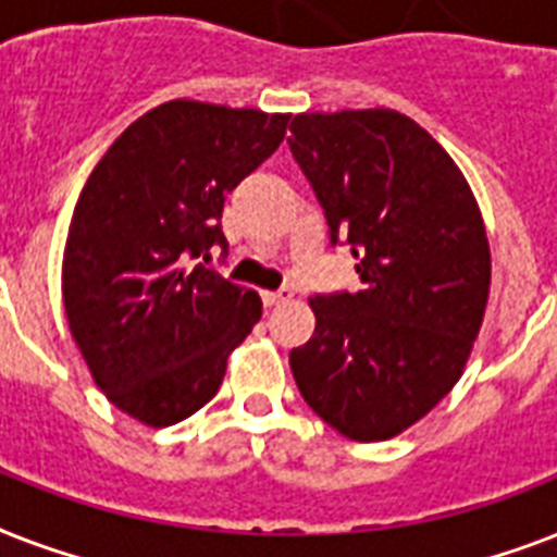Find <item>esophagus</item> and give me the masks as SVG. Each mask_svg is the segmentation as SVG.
Returning <instances> with one entry per match:
<instances>
[{
  "instance_id": "34e87169",
  "label": "esophagus",
  "mask_w": 557,
  "mask_h": 557,
  "mask_svg": "<svg viewBox=\"0 0 557 557\" xmlns=\"http://www.w3.org/2000/svg\"><path fill=\"white\" fill-rule=\"evenodd\" d=\"M292 292L288 288H280V292H262V304L265 306H280V304H288L292 300Z\"/></svg>"
}]
</instances>
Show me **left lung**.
<instances>
[{
	"label": "left lung",
	"instance_id": "left-lung-1",
	"mask_svg": "<svg viewBox=\"0 0 557 557\" xmlns=\"http://www.w3.org/2000/svg\"><path fill=\"white\" fill-rule=\"evenodd\" d=\"M288 147L364 283L309 300L314 335L288 364L335 431L393 440L471 358L492 288L483 213L457 161L396 109L300 112Z\"/></svg>",
	"mask_w": 557,
	"mask_h": 557
}]
</instances>
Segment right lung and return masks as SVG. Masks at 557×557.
<instances>
[{
    "instance_id": "1",
    "label": "right lung",
    "mask_w": 557,
    "mask_h": 557,
    "mask_svg": "<svg viewBox=\"0 0 557 557\" xmlns=\"http://www.w3.org/2000/svg\"><path fill=\"white\" fill-rule=\"evenodd\" d=\"M288 117L168 100L117 135L91 170L63 251L72 338L103 396L168 428L216 396L262 300L205 265L225 248V196L277 150Z\"/></svg>"
}]
</instances>
